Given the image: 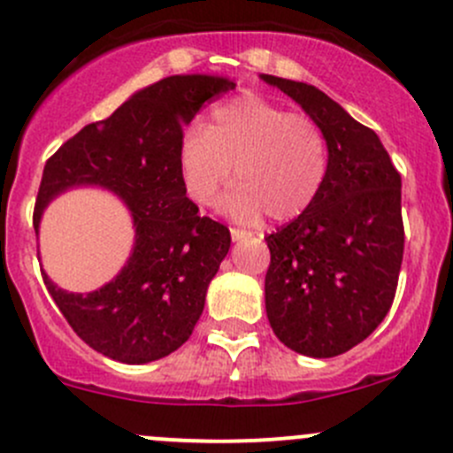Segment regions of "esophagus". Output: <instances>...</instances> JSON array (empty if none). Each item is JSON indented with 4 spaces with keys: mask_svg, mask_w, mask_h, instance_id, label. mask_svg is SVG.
<instances>
[{
    "mask_svg": "<svg viewBox=\"0 0 453 453\" xmlns=\"http://www.w3.org/2000/svg\"><path fill=\"white\" fill-rule=\"evenodd\" d=\"M230 234H232V241H243V239H250V236H252V232L241 230V227H232Z\"/></svg>",
    "mask_w": 453,
    "mask_h": 453,
    "instance_id": "34e87169",
    "label": "esophagus"
}]
</instances>
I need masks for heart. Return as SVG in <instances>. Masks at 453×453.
Masks as SVG:
<instances>
[{
  "instance_id": "heart-1",
  "label": "heart",
  "mask_w": 453,
  "mask_h": 453,
  "mask_svg": "<svg viewBox=\"0 0 453 453\" xmlns=\"http://www.w3.org/2000/svg\"><path fill=\"white\" fill-rule=\"evenodd\" d=\"M239 184L223 208L241 221L265 212L291 221L319 197L328 173V142L307 113L241 94L212 111V125H193L180 144V173L188 197L210 205L232 177Z\"/></svg>"
}]
</instances>
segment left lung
I'll list each match as a JSON object with an SVG mask.
<instances>
[{
    "instance_id": "obj_1",
    "label": "left lung",
    "mask_w": 453,
    "mask_h": 453,
    "mask_svg": "<svg viewBox=\"0 0 453 453\" xmlns=\"http://www.w3.org/2000/svg\"><path fill=\"white\" fill-rule=\"evenodd\" d=\"M322 127L328 173L315 203L265 236V307L278 340L309 357L364 342L390 311L403 260L401 175L377 134L313 85L263 74Z\"/></svg>"
}]
</instances>
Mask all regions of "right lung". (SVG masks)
Here are the masks:
<instances>
[{
  "label": "right lung",
  "instance_id": "add662e5",
  "mask_svg": "<svg viewBox=\"0 0 453 453\" xmlns=\"http://www.w3.org/2000/svg\"><path fill=\"white\" fill-rule=\"evenodd\" d=\"M234 89L217 76H168L91 122L45 162L32 223L70 186L113 190L131 208L135 248L122 272L91 294L43 282L76 335L122 364L175 353L195 331L205 289L230 250V230L186 197L180 144L208 100Z\"/></svg>",
  "mask_w": 453,
  "mask_h": 453
}]
</instances>
